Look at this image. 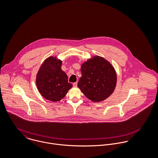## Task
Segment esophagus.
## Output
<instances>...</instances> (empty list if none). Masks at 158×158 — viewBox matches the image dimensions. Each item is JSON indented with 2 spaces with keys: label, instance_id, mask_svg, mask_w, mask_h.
<instances>
[{
  "label": "esophagus",
  "instance_id": "esophagus-1",
  "mask_svg": "<svg viewBox=\"0 0 158 158\" xmlns=\"http://www.w3.org/2000/svg\"><path fill=\"white\" fill-rule=\"evenodd\" d=\"M73 87H77V82L73 83Z\"/></svg>",
  "mask_w": 158,
  "mask_h": 158
}]
</instances>
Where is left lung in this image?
Segmentation results:
<instances>
[{"mask_svg":"<svg viewBox=\"0 0 158 158\" xmlns=\"http://www.w3.org/2000/svg\"><path fill=\"white\" fill-rule=\"evenodd\" d=\"M81 72L78 87L90 100L103 101L113 93L117 75L112 65L105 58L94 56L81 65Z\"/></svg>","mask_w":158,"mask_h":158,"instance_id":"left-lung-1","label":"left lung"}]
</instances>
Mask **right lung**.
<instances>
[{
	"label": "right lung",
	"instance_id": "right-lung-1",
	"mask_svg": "<svg viewBox=\"0 0 158 158\" xmlns=\"http://www.w3.org/2000/svg\"><path fill=\"white\" fill-rule=\"evenodd\" d=\"M62 61L49 57L42 64L36 76V86L42 96L53 102L61 100L72 85L67 74L61 70Z\"/></svg>",
	"mask_w": 158,
	"mask_h": 158
}]
</instances>
